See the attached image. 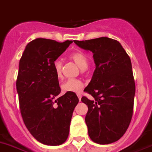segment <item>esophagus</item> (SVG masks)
Masks as SVG:
<instances>
[{
    "label": "esophagus",
    "instance_id": "esophagus-1",
    "mask_svg": "<svg viewBox=\"0 0 152 152\" xmlns=\"http://www.w3.org/2000/svg\"><path fill=\"white\" fill-rule=\"evenodd\" d=\"M77 96H78L79 100H80H80H81V96H81V94H77Z\"/></svg>",
    "mask_w": 152,
    "mask_h": 152
}]
</instances>
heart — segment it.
<instances>
[{"mask_svg":"<svg viewBox=\"0 0 152 152\" xmlns=\"http://www.w3.org/2000/svg\"><path fill=\"white\" fill-rule=\"evenodd\" d=\"M70 58H72L76 64L82 70L86 69L89 65V60L86 55L81 51H76L73 52ZM53 68L55 73L58 80L62 78V64L59 59H56L53 62ZM84 84L82 81L79 80H69L64 82L61 86V89L63 93H80L82 91Z\"/></svg>","mask_w":152,"mask_h":152,"instance_id":"b5f03b06","label":"heart"}]
</instances>
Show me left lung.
<instances>
[{
    "label": "left lung",
    "mask_w": 152,
    "mask_h": 152,
    "mask_svg": "<svg viewBox=\"0 0 152 152\" xmlns=\"http://www.w3.org/2000/svg\"><path fill=\"white\" fill-rule=\"evenodd\" d=\"M93 52L96 69L84 89L94 100L83 96L88 106L85 121L93 141L107 145L124 134L133 115L135 83L131 58L119 42L107 37L74 41Z\"/></svg>",
    "instance_id": "8db88e82"
}]
</instances>
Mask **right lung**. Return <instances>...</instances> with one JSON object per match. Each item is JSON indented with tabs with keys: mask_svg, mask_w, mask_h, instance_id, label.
Listing matches in <instances>:
<instances>
[{
	"mask_svg": "<svg viewBox=\"0 0 152 152\" xmlns=\"http://www.w3.org/2000/svg\"><path fill=\"white\" fill-rule=\"evenodd\" d=\"M72 42L36 39L27 45L19 62L16 88L21 116L31 134L44 145L56 146L66 141L79 102L75 93L54 100L61 89L53 62Z\"/></svg>",
	"mask_w": 152,
	"mask_h": 152,
	"instance_id": "1",
	"label": "right lung"
}]
</instances>
